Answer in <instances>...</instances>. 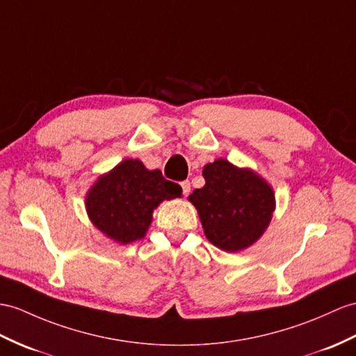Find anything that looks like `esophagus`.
Here are the masks:
<instances>
[{"instance_id": "obj_1", "label": "esophagus", "mask_w": 356, "mask_h": 356, "mask_svg": "<svg viewBox=\"0 0 356 356\" xmlns=\"http://www.w3.org/2000/svg\"><path fill=\"white\" fill-rule=\"evenodd\" d=\"M181 188H183V195L187 196L190 193V181H183V183H181Z\"/></svg>"}]
</instances>
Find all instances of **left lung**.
<instances>
[{
	"instance_id": "1",
	"label": "left lung",
	"mask_w": 356,
	"mask_h": 356,
	"mask_svg": "<svg viewBox=\"0 0 356 356\" xmlns=\"http://www.w3.org/2000/svg\"><path fill=\"white\" fill-rule=\"evenodd\" d=\"M205 186L188 196L207 238L228 252L249 248L261 237L275 210V195L264 179L227 160L207 164Z\"/></svg>"
}]
</instances>
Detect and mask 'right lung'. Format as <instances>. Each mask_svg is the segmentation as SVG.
I'll return each mask as SVG.
<instances>
[{
	"instance_id": "1",
	"label": "right lung",
	"mask_w": 356,
	"mask_h": 356,
	"mask_svg": "<svg viewBox=\"0 0 356 356\" xmlns=\"http://www.w3.org/2000/svg\"><path fill=\"white\" fill-rule=\"evenodd\" d=\"M181 187L142 161L124 160L101 177L86 199L95 227L119 243L142 238L148 229L152 211L164 199L181 196Z\"/></svg>"
}]
</instances>
